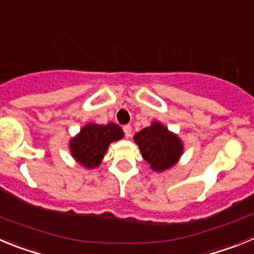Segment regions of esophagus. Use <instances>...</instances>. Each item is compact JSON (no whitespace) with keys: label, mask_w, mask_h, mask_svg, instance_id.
Wrapping results in <instances>:
<instances>
[{"label":"esophagus","mask_w":254,"mask_h":254,"mask_svg":"<svg viewBox=\"0 0 254 254\" xmlns=\"http://www.w3.org/2000/svg\"><path fill=\"white\" fill-rule=\"evenodd\" d=\"M123 131H125V134H126V137L127 138H129L132 136V127L131 126H125V127H123Z\"/></svg>","instance_id":"34e87169"}]
</instances>
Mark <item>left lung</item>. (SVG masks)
I'll use <instances>...</instances> for the list:
<instances>
[{
	"instance_id": "obj_1",
	"label": "left lung",
	"mask_w": 254,
	"mask_h": 254,
	"mask_svg": "<svg viewBox=\"0 0 254 254\" xmlns=\"http://www.w3.org/2000/svg\"><path fill=\"white\" fill-rule=\"evenodd\" d=\"M142 158L154 172L163 173L173 168L183 155V141L160 122H152L133 136Z\"/></svg>"
}]
</instances>
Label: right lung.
Returning <instances> with one entry per match:
<instances>
[{
	"mask_svg": "<svg viewBox=\"0 0 254 254\" xmlns=\"http://www.w3.org/2000/svg\"><path fill=\"white\" fill-rule=\"evenodd\" d=\"M123 137L125 132L116 123H87L75 137L69 140V152L81 167L93 169L102 164L109 145Z\"/></svg>",
	"mask_w": 254,
	"mask_h": 254,
	"instance_id": "1",
	"label": "right lung"
}]
</instances>
